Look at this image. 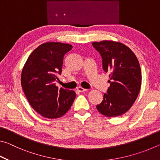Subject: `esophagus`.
<instances>
[{
	"mask_svg": "<svg viewBox=\"0 0 160 160\" xmlns=\"http://www.w3.org/2000/svg\"><path fill=\"white\" fill-rule=\"evenodd\" d=\"M77 90L79 92H83L88 91V90H87V89H84L82 88H81V87H79V88H77Z\"/></svg>",
	"mask_w": 160,
	"mask_h": 160,
	"instance_id": "1",
	"label": "esophagus"
}]
</instances>
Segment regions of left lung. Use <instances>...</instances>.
<instances>
[{"label":"left lung","mask_w":160,"mask_h":160,"mask_svg":"<svg viewBox=\"0 0 160 160\" xmlns=\"http://www.w3.org/2000/svg\"><path fill=\"white\" fill-rule=\"evenodd\" d=\"M92 44L102 56L103 69L110 73V86L97 109L107 117L122 115L131 109L140 92L139 61L131 48L121 42L104 40Z\"/></svg>","instance_id":"obj_1"}]
</instances>
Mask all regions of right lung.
I'll list each match as a JSON object with an SVG mask.
<instances>
[{"instance_id":"right-lung-1","label":"right lung","mask_w":160,"mask_h":160,"mask_svg":"<svg viewBox=\"0 0 160 160\" xmlns=\"http://www.w3.org/2000/svg\"><path fill=\"white\" fill-rule=\"evenodd\" d=\"M72 48L61 42L44 43L32 51L22 70L21 85L27 99L43 117H61L76 97L73 90H58L55 83L62 72L65 54Z\"/></svg>"}]
</instances>
